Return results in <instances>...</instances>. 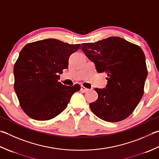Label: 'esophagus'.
Segmentation results:
<instances>
[{
    "instance_id": "esophagus-1",
    "label": "esophagus",
    "mask_w": 159,
    "mask_h": 159,
    "mask_svg": "<svg viewBox=\"0 0 159 159\" xmlns=\"http://www.w3.org/2000/svg\"><path fill=\"white\" fill-rule=\"evenodd\" d=\"M80 90H81V91L83 92H89V89L85 88V87H84V86L81 85V86H80Z\"/></svg>"
}]
</instances>
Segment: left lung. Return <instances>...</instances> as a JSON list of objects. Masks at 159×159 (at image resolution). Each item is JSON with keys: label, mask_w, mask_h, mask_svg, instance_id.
<instances>
[{"label": "left lung", "mask_w": 159, "mask_h": 159, "mask_svg": "<svg viewBox=\"0 0 159 159\" xmlns=\"http://www.w3.org/2000/svg\"><path fill=\"white\" fill-rule=\"evenodd\" d=\"M82 50L98 73L107 74L105 89L95 88L98 99L89 104L92 112L107 122H119L131 114L144 93L148 70L139 46L112 36L82 43Z\"/></svg>", "instance_id": "8db88e82"}]
</instances>
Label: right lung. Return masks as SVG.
<instances>
[{
  "label": "right lung",
  "mask_w": 159,
  "mask_h": 159,
  "mask_svg": "<svg viewBox=\"0 0 159 159\" xmlns=\"http://www.w3.org/2000/svg\"><path fill=\"white\" fill-rule=\"evenodd\" d=\"M80 44L70 45L49 39L28 43L22 49L14 67V90L28 116L37 120L56 117L67 107L78 84L66 86L59 74L68 67L71 54Z\"/></svg>",
  "instance_id": "right-lung-1"
}]
</instances>
